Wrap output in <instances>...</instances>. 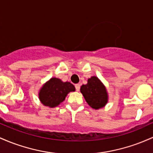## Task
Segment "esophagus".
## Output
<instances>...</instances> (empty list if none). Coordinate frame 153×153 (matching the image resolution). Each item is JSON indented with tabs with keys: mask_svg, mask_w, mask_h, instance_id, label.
Here are the masks:
<instances>
[{
	"mask_svg": "<svg viewBox=\"0 0 153 153\" xmlns=\"http://www.w3.org/2000/svg\"><path fill=\"white\" fill-rule=\"evenodd\" d=\"M75 88H76V91H79V90H80V85H79V84H76V85H75Z\"/></svg>",
	"mask_w": 153,
	"mask_h": 153,
	"instance_id": "obj_1",
	"label": "esophagus"
}]
</instances>
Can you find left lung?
Instances as JSON below:
<instances>
[{"mask_svg":"<svg viewBox=\"0 0 153 153\" xmlns=\"http://www.w3.org/2000/svg\"><path fill=\"white\" fill-rule=\"evenodd\" d=\"M80 92L89 105L95 110L103 108L108 102L107 90L97 76L88 79L87 85H82Z\"/></svg>","mask_w":153,"mask_h":153,"instance_id":"1","label":"left lung"}]
</instances>
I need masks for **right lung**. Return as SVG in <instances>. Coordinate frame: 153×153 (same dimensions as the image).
<instances>
[{"instance_id":"add662e5","label":"right lung","mask_w":153,"mask_h":153,"mask_svg":"<svg viewBox=\"0 0 153 153\" xmlns=\"http://www.w3.org/2000/svg\"><path fill=\"white\" fill-rule=\"evenodd\" d=\"M74 91L75 87L71 83L53 77L40 89L39 99L44 105L54 108L64 100L68 93Z\"/></svg>"}]
</instances>
